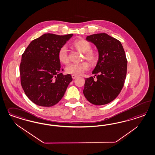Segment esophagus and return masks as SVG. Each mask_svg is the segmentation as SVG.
I'll list each match as a JSON object with an SVG mask.
<instances>
[{"label": "esophagus", "instance_id": "esophagus-1", "mask_svg": "<svg viewBox=\"0 0 155 155\" xmlns=\"http://www.w3.org/2000/svg\"><path fill=\"white\" fill-rule=\"evenodd\" d=\"M76 78H78V76H76V75H72V78L73 79H75Z\"/></svg>", "mask_w": 155, "mask_h": 155}]
</instances>
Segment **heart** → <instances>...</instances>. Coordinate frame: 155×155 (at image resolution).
Instances as JSON below:
<instances>
[{
  "instance_id": "obj_1",
  "label": "heart",
  "mask_w": 155,
  "mask_h": 155,
  "mask_svg": "<svg viewBox=\"0 0 155 155\" xmlns=\"http://www.w3.org/2000/svg\"><path fill=\"white\" fill-rule=\"evenodd\" d=\"M73 45L81 52L84 54L85 59L88 60L92 64H94L97 60V54L91 50V45L85 39H79L74 41ZM58 58L61 63L67 64L69 58L68 56V50L65 45L61 47L58 52ZM90 68L89 64L84 61L81 63H71L66 67V72L74 75H82L85 71Z\"/></svg>"
}]
</instances>
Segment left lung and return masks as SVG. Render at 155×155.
Wrapping results in <instances>:
<instances>
[{
	"mask_svg": "<svg viewBox=\"0 0 155 155\" xmlns=\"http://www.w3.org/2000/svg\"><path fill=\"white\" fill-rule=\"evenodd\" d=\"M85 39L96 47L99 59L92 71L97 80L86 78L83 94L93 104H107L116 98L124 84L127 69L125 51L119 40L105 33L91 35Z\"/></svg>",
	"mask_w": 155,
	"mask_h": 155,
	"instance_id": "8db88e82",
	"label": "left lung"
}]
</instances>
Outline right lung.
<instances>
[{
	"label": "right lung",
	"mask_w": 155,
	"mask_h": 155,
	"mask_svg": "<svg viewBox=\"0 0 155 155\" xmlns=\"http://www.w3.org/2000/svg\"><path fill=\"white\" fill-rule=\"evenodd\" d=\"M73 34H45L32 40L21 56V85L25 95L36 105L51 107L60 101L72 81L63 75L58 52Z\"/></svg>",
	"instance_id": "right-lung-1"
}]
</instances>
